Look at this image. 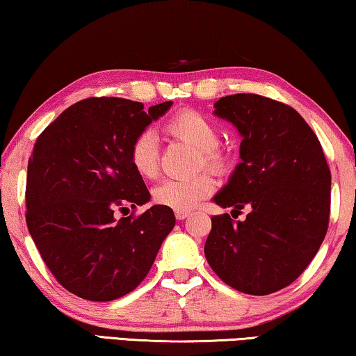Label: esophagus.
Here are the masks:
<instances>
[{"instance_id": "34e87169", "label": "esophagus", "mask_w": 356, "mask_h": 356, "mask_svg": "<svg viewBox=\"0 0 356 356\" xmlns=\"http://www.w3.org/2000/svg\"><path fill=\"white\" fill-rule=\"evenodd\" d=\"M190 216L188 211H176V219L177 220H185Z\"/></svg>"}]
</instances>
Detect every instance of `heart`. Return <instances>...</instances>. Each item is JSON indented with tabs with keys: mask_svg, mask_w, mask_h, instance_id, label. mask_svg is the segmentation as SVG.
Returning <instances> with one entry per match:
<instances>
[{
	"mask_svg": "<svg viewBox=\"0 0 356 356\" xmlns=\"http://www.w3.org/2000/svg\"><path fill=\"white\" fill-rule=\"evenodd\" d=\"M174 139L182 140L196 150V169L224 174L232 168V153L219 142V129L204 115L195 110H182L166 123ZM129 160L134 171L144 179H155L160 172V145L155 132L142 131L132 140ZM216 184L209 174L192 179L164 180L153 190V201L174 211H190L214 192Z\"/></svg>",
	"mask_w": 356,
	"mask_h": 356,
	"instance_id": "obj_1",
	"label": "heart"
}]
</instances>
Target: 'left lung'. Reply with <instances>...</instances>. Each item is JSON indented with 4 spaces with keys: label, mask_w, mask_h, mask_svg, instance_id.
I'll use <instances>...</instances> for the list:
<instances>
[{
    "label": "left lung",
    "mask_w": 356,
    "mask_h": 356,
    "mask_svg": "<svg viewBox=\"0 0 356 356\" xmlns=\"http://www.w3.org/2000/svg\"><path fill=\"white\" fill-rule=\"evenodd\" d=\"M214 107L243 137L241 163L214 201L249 212L243 222L212 216L204 256L217 277L240 293H277L304 272L325 240L330 166L315 132L289 105L233 94Z\"/></svg>",
    "instance_id": "1"
}]
</instances>
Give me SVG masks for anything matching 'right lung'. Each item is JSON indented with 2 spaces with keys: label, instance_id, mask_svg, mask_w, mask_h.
<instances>
[{
  "label": "right lung",
  "instance_id": "right-lung-1",
  "mask_svg": "<svg viewBox=\"0 0 356 356\" xmlns=\"http://www.w3.org/2000/svg\"><path fill=\"white\" fill-rule=\"evenodd\" d=\"M171 105L144 111L134 100L89 97L63 110L36 139L26 171V227L54 278L81 299L107 302L136 289L176 225L172 209L160 204L115 217L126 204L150 201L129 148Z\"/></svg>",
  "mask_w": 356,
  "mask_h": 356
}]
</instances>
